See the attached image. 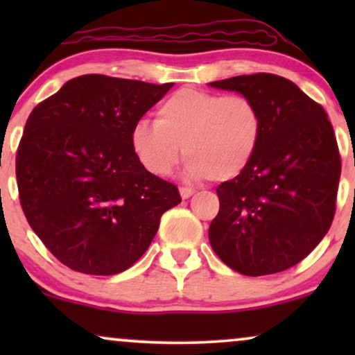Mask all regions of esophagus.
<instances>
[{
  "label": "esophagus",
  "mask_w": 355,
  "mask_h": 355,
  "mask_svg": "<svg viewBox=\"0 0 355 355\" xmlns=\"http://www.w3.org/2000/svg\"><path fill=\"white\" fill-rule=\"evenodd\" d=\"M179 193H181L182 200H187V198H191V197H192V196H193V193H196V192H193V191H192V189H187V187H181V189H179Z\"/></svg>",
  "instance_id": "1"
}]
</instances>
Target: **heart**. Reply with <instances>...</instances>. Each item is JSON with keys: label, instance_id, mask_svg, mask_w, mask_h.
<instances>
[{"label": "heart", "instance_id": "heart-1", "mask_svg": "<svg viewBox=\"0 0 355 355\" xmlns=\"http://www.w3.org/2000/svg\"><path fill=\"white\" fill-rule=\"evenodd\" d=\"M261 137L263 119L250 98L181 89L162 101L155 123L134 125L129 142L137 162L155 176L171 174L182 147L186 179L227 182L250 166Z\"/></svg>", "mask_w": 355, "mask_h": 355}]
</instances>
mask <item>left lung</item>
Here are the masks:
<instances>
[{
	"label": "left lung",
	"mask_w": 355,
	"mask_h": 355,
	"mask_svg": "<svg viewBox=\"0 0 355 355\" xmlns=\"http://www.w3.org/2000/svg\"><path fill=\"white\" fill-rule=\"evenodd\" d=\"M259 106L263 137L241 176L216 189L211 249L245 276L279 273L302 261L331 226L341 176L328 114L281 76H237L208 84Z\"/></svg>",
	"instance_id": "left-lung-1"
}]
</instances>
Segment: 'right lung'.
Wrapping results in <instances>:
<instances>
[{"label": "right lung", "mask_w": 355, "mask_h": 355, "mask_svg": "<svg viewBox=\"0 0 355 355\" xmlns=\"http://www.w3.org/2000/svg\"><path fill=\"white\" fill-rule=\"evenodd\" d=\"M171 87L87 74L28 116L16 159L19 198L35 234L71 270L130 268L163 213L181 203L178 187L148 173L129 142Z\"/></svg>", "instance_id": "right-lung-1"}]
</instances>
